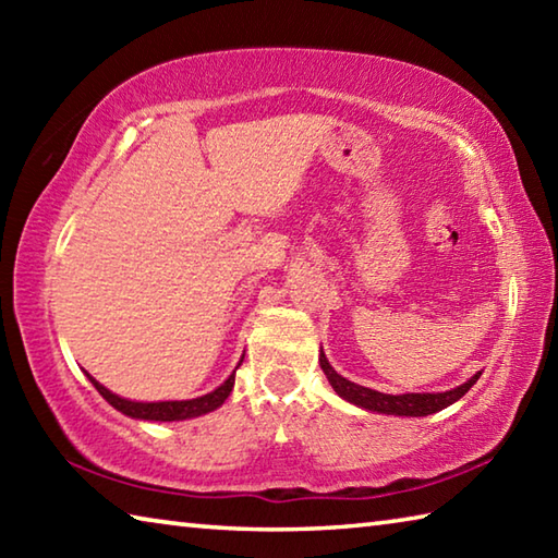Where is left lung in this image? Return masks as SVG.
I'll return each instance as SVG.
<instances>
[{"mask_svg":"<svg viewBox=\"0 0 558 558\" xmlns=\"http://www.w3.org/2000/svg\"><path fill=\"white\" fill-rule=\"evenodd\" d=\"M319 366H323L325 376L332 384V389L342 396L344 401L359 405V409H366V411H374V413H386V415H430V413H438L442 409H448L450 403H456L458 399H462L475 381L480 379L477 372L472 376L470 381L460 384L458 389H450V391H442V393H381V391H374V389H366V386H359L354 381L344 379V376H339L332 364L327 362L325 352H319Z\"/></svg>","mask_w":558,"mask_h":558,"instance_id":"1","label":"left lung"}]
</instances>
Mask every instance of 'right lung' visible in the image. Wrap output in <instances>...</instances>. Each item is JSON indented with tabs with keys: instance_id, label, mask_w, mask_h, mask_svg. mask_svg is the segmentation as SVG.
<instances>
[{
	"instance_id": "1",
	"label": "right lung",
	"mask_w": 558,
	"mask_h": 558,
	"mask_svg": "<svg viewBox=\"0 0 558 558\" xmlns=\"http://www.w3.org/2000/svg\"><path fill=\"white\" fill-rule=\"evenodd\" d=\"M241 362H243V359H241ZM88 379H90L93 386H96L102 399H106L112 405V409H118L120 413L130 415V418H140V421H186V418H196V415H204V413L219 409V405L226 399H229V393L233 389L235 372L219 386V389H214L211 393H206V396H196V399H189V401H155V403L128 401V399H122V396L108 391L106 386L98 384L90 374H88Z\"/></svg>"
}]
</instances>
